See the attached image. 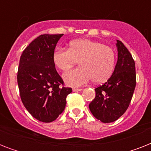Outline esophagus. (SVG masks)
Instances as JSON below:
<instances>
[{"label": "esophagus", "mask_w": 151, "mask_h": 151, "mask_svg": "<svg viewBox=\"0 0 151 151\" xmlns=\"http://www.w3.org/2000/svg\"><path fill=\"white\" fill-rule=\"evenodd\" d=\"M81 88H73V92H80L81 91Z\"/></svg>", "instance_id": "obj_1"}]
</instances>
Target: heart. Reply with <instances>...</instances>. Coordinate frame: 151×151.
Returning a JSON list of instances; mask_svg holds the SVG:
<instances>
[{
	"instance_id": "b5f03b06",
	"label": "heart",
	"mask_w": 151,
	"mask_h": 151,
	"mask_svg": "<svg viewBox=\"0 0 151 151\" xmlns=\"http://www.w3.org/2000/svg\"><path fill=\"white\" fill-rule=\"evenodd\" d=\"M53 63L62 71L68 70L79 62L81 67L64 73L68 85L81 86L92 80L95 84L106 81L115 66V53L112 48L90 39L71 41L68 50L59 48L53 53Z\"/></svg>"
}]
</instances>
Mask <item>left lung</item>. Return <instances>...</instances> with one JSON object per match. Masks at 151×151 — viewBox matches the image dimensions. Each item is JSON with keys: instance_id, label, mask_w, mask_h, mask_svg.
<instances>
[{"instance_id": "obj_1", "label": "left lung", "mask_w": 151, "mask_h": 151, "mask_svg": "<svg viewBox=\"0 0 151 151\" xmlns=\"http://www.w3.org/2000/svg\"><path fill=\"white\" fill-rule=\"evenodd\" d=\"M117 61L107 81L95 88L96 97L89 110L96 119L110 123L119 118L129 107L136 88V66L129 51L117 40Z\"/></svg>"}]
</instances>
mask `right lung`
<instances>
[{"mask_svg": "<svg viewBox=\"0 0 151 151\" xmlns=\"http://www.w3.org/2000/svg\"><path fill=\"white\" fill-rule=\"evenodd\" d=\"M63 34H43L34 39L20 57L17 81L20 97L30 114L40 122H52L61 114L70 88L55 70L53 53Z\"/></svg>", "mask_w": 151, "mask_h": 151, "instance_id": "add662e5", "label": "right lung"}]
</instances>
